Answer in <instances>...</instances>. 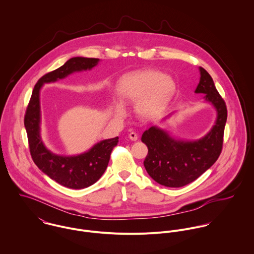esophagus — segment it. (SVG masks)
<instances>
[{"label": "esophagus", "mask_w": 254, "mask_h": 254, "mask_svg": "<svg viewBox=\"0 0 254 254\" xmlns=\"http://www.w3.org/2000/svg\"><path fill=\"white\" fill-rule=\"evenodd\" d=\"M129 139L132 140V141H137L138 140V134L135 133V132H131L129 134Z\"/></svg>", "instance_id": "esophagus-1"}]
</instances>
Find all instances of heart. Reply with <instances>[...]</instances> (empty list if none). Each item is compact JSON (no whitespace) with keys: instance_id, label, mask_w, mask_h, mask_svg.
<instances>
[{"instance_id":"b5f03b06","label":"heart","mask_w":254,"mask_h":254,"mask_svg":"<svg viewBox=\"0 0 254 254\" xmlns=\"http://www.w3.org/2000/svg\"><path fill=\"white\" fill-rule=\"evenodd\" d=\"M175 82L157 70H141L123 76L117 83V94L121 100L136 101V111L148 118L157 114L170 101L175 93ZM117 115H123L121 106L115 108Z\"/></svg>"}]
</instances>
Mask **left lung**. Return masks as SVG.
Here are the masks:
<instances>
[{
	"label": "left lung",
	"instance_id": "obj_1",
	"mask_svg": "<svg viewBox=\"0 0 254 254\" xmlns=\"http://www.w3.org/2000/svg\"><path fill=\"white\" fill-rule=\"evenodd\" d=\"M199 71L200 80L194 92L205 94V101L217 110V119L210 132L197 141H180L152 126L142 136L148 148L144 161L145 170L154 181L165 187L180 188L196 180L215 163L222 151L227 107L209 73L202 67Z\"/></svg>",
	"mask_w": 254,
	"mask_h": 254
}]
</instances>
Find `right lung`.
<instances>
[{
  "instance_id": "right-lung-1",
  "label": "right lung",
  "mask_w": 254,
  "mask_h": 254,
  "mask_svg": "<svg viewBox=\"0 0 254 254\" xmlns=\"http://www.w3.org/2000/svg\"><path fill=\"white\" fill-rule=\"evenodd\" d=\"M98 63L99 59L72 58L58 69L42 76L33 89L24 115V126L34 163L51 179L70 189L87 188L102 177L108 167L111 151L118 144V137L104 140L77 156H62L51 152L40 137V89L44 83L55 82L75 71L91 69Z\"/></svg>"
}]
</instances>
